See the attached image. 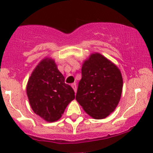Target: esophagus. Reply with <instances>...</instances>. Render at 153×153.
<instances>
[{
	"mask_svg": "<svg viewBox=\"0 0 153 153\" xmlns=\"http://www.w3.org/2000/svg\"><path fill=\"white\" fill-rule=\"evenodd\" d=\"M72 88H73L74 91H75V93H76V91H77V86H76V84H75V83H73V84H72Z\"/></svg>",
	"mask_w": 153,
	"mask_h": 153,
	"instance_id": "34e87169",
	"label": "esophagus"
}]
</instances>
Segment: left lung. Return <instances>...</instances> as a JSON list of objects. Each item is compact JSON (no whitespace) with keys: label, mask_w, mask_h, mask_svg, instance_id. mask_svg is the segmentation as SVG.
Here are the masks:
<instances>
[{"label":"left lung","mask_w":153,"mask_h":153,"mask_svg":"<svg viewBox=\"0 0 153 153\" xmlns=\"http://www.w3.org/2000/svg\"><path fill=\"white\" fill-rule=\"evenodd\" d=\"M76 100L94 119L108 117L117 106L123 90L120 69L101 55L93 54L84 63Z\"/></svg>","instance_id":"1"}]
</instances>
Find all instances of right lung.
Here are the masks:
<instances>
[{
	"label": "right lung",
	"mask_w": 153,
	"mask_h": 153,
	"mask_svg": "<svg viewBox=\"0 0 153 153\" xmlns=\"http://www.w3.org/2000/svg\"><path fill=\"white\" fill-rule=\"evenodd\" d=\"M27 94L34 113L48 122L58 120L75 97L74 90L65 83L51 59L42 60L34 69L28 80Z\"/></svg>",
	"instance_id": "add662e5"
}]
</instances>
